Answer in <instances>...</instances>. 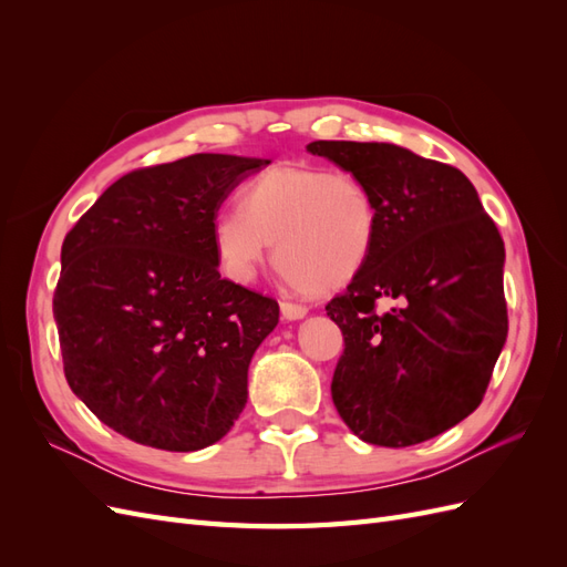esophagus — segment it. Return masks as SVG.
<instances>
[{"mask_svg": "<svg viewBox=\"0 0 567 567\" xmlns=\"http://www.w3.org/2000/svg\"><path fill=\"white\" fill-rule=\"evenodd\" d=\"M281 315L284 319H302L307 315V307L298 305V302H290V300H281Z\"/></svg>", "mask_w": 567, "mask_h": 567, "instance_id": "obj_1", "label": "esophagus"}]
</instances>
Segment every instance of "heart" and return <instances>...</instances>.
<instances>
[{
    "instance_id": "heart-1",
    "label": "heart",
    "mask_w": 567,
    "mask_h": 567,
    "mask_svg": "<svg viewBox=\"0 0 567 567\" xmlns=\"http://www.w3.org/2000/svg\"><path fill=\"white\" fill-rule=\"evenodd\" d=\"M238 208L213 227L219 265L238 284L255 279L274 240V265L290 284L310 296L336 293L364 269L379 234L371 188L342 169L271 165L248 182Z\"/></svg>"
}]
</instances>
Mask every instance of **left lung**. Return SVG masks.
<instances>
[{"label":"left lung","instance_id":"left-lung-1","mask_svg":"<svg viewBox=\"0 0 567 567\" xmlns=\"http://www.w3.org/2000/svg\"><path fill=\"white\" fill-rule=\"evenodd\" d=\"M307 151L357 175L379 208L364 269L326 305L346 338L333 404L369 444L431 440L480 406L506 342L502 234L452 165L379 142Z\"/></svg>","mask_w":567,"mask_h":567}]
</instances>
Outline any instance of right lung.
I'll return each mask as SVG.
<instances>
[{
  "mask_svg": "<svg viewBox=\"0 0 567 567\" xmlns=\"http://www.w3.org/2000/svg\"><path fill=\"white\" fill-rule=\"evenodd\" d=\"M269 161L196 153L134 169L65 234L54 319L65 381L134 442L196 452L248 400L279 302L219 277V205Z\"/></svg>",
  "mask_w": 567,
  "mask_h": 567,
  "instance_id": "1",
  "label": "right lung"
}]
</instances>
